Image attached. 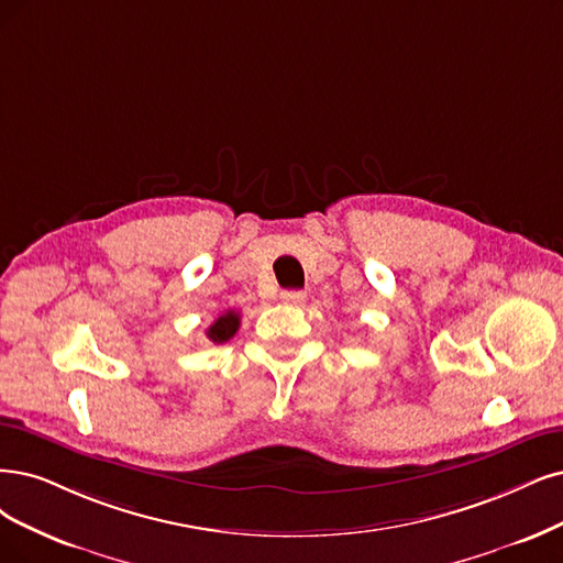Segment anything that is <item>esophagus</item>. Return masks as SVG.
<instances>
[{"label":"esophagus","mask_w":563,"mask_h":563,"mask_svg":"<svg viewBox=\"0 0 563 563\" xmlns=\"http://www.w3.org/2000/svg\"><path fill=\"white\" fill-rule=\"evenodd\" d=\"M280 299H283L285 303L299 306V303L306 301V292H301V289H285V292H280Z\"/></svg>","instance_id":"obj_1"}]
</instances>
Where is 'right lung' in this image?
Instances as JSON below:
<instances>
[{"mask_svg": "<svg viewBox=\"0 0 563 563\" xmlns=\"http://www.w3.org/2000/svg\"><path fill=\"white\" fill-rule=\"evenodd\" d=\"M239 324H241V316L236 310H224V313L206 329V336L213 343H227L239 331Z\"/></svg>", "mask_w": 563, "mask_h": 563, "instance_id": "right-lung-1", "label": "right lung"}]
</instances>
